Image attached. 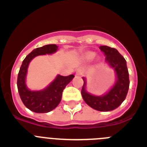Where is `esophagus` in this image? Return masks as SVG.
I'll list each match as a JSON object with an SVG mask.
<instances>
[{
	"instance_id": "obj_1",
	"label": "esophagus",
	"mask_w": 147,
	"mask_h": 147,
	"mask_svg": "<svg viewBox=\"0 0 147 147\" xmlns=\"http://www.w3.org/2000/svg\"><path fill=\"white\" fill-rule=\"evenodd\" d=\"M83 73H84V67H78L77 69H76V76H81Z\"/></svg>"
}]
</instances>
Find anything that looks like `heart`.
<instances>
[{"instance_id":"1","label":"heart","mask_w":147,"mask_h":147,"mask_svg":"<svg viewBox=\"0 0 147 147\" xmlns=\"http://www.w3.org/2000/svg\"><path fill=\"white\" fill-rule=\"evenodd\" d=\"M95 57V54L93 52H91V51H88L86 54H85V59H92Z\"/></svg>"}]
</instances>
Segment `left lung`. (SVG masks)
Listing matches in <instances>:
<instances>
[{"mask_svg": "<svg viewBox=\"0 0 147 147\" xmlns=\"http://www.w3.org/2000/svg\"><path fill=\"white\" fill-rule=\"evenodd\" d=\"M99 49L105 55V59L110 67L115 70L117 81L107 94L102 96H96L85 90V80L82 88V96L87 105L95 110L106 112L111 111L119 107L126 98L129 86V72L127 62L123 56L114 48L107 45L100 46Z\"/></svg>", "mask_w": 147, "mask_h": 147, "instance_id": "1", "label": "left lung"}]
</instances>
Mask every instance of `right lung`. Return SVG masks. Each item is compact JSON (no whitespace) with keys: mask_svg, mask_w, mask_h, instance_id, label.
<instances>
[{"mask_svg":"<svg viewBox=\"0 0 147 147\" xmlns=\"http://www.w3.org/2000/svg\"><path fill=\"white\" fill-rule=\"evenodd\" d=\"M57 49V45L51 44L34 49L23 59L18 73L17 85L20 98L26 107L34 113H49L57 107L62 98L63 90L74 77L73 74L67 76L58 75L49 87L40 91H31L27 88L25 81L30 61L38 55L53 54Z\"/></svg>","mask_w":147,"mask_h":147,"instance_id":"1","label":"right lung"}]
</instances>
